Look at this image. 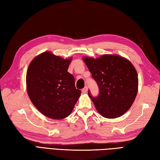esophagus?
I'll list each match as a JSON object with an SVG mask.
<instances>
[{"label": "esophagus", "mask_w": 160, "mask_h": 160, "mask_svg": "<svg viewBox=\"0 0 160 160\" xmlns=\"http://www.w3.org/2000/svg\"><path fill=\"white\" fill-rule=\"evenodd\" d=\"M87 90H88V88L86 87H84V89L82 90V93H87Z\"/></svg>", "instance_id": "esophagus-1"}]
</instances>
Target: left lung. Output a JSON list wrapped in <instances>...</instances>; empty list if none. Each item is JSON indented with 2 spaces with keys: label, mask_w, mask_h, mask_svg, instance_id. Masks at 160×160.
I'll use <instances>...</instances> for the list:
<instances>
[{
  "label": "left lung",
  "mask_w": 160,
  "mask_h": 160,
  "mask_svg": "<svg viewBox=\"0 0 160 160\" xmlns=\"http://www.w3.org/2000/svg\"><path fill=\"white\" fill-rule=\"evenodd\" d=\"M99 88L97 97L88 95L102 116L115 118L127 112L138 89L137 71L131 62L118 55H103L94 59L83 58Z\"/></svg>",
  "instance_id": "left-lung-1"
}]
</instances>
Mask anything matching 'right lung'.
<instances>
[{"instance_id": "right-lung-1", "label": "right lung", "mask_w": 160, "mask_h": 160, "mask_svg": "<svg viewBox=\"0 0 160 160\" xmlns=\"http://www.w3.org/2000/svg\"><path fill=\"white\" fill-rule=\"evenodd\" d=\"M71 60L47 52L36 57L28 67L26 82L29 97L47 117L56 120L67 117L80 96L73 76L67 71Z\"/></svg>"}]
</instances>
